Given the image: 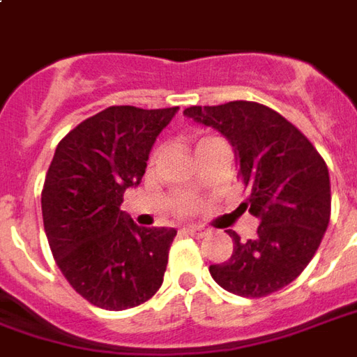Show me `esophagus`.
<instances>
[{
    "label": "esophagus",
    "mask_w": 357,
    "mask_h": 357,
    "mask_svg": "<svg viewBox=\"0 0 357 357\" xmlns=\"http://www.w3.org/2000/svg\"><path fill=\"white\" fill-rule=\"evenodd\" d=\"M187 236H193V238H204L208 230H204L203 226H189V228H183Z\"/></svg>",
    "instance_id": "obj_1"
}]
</instances>
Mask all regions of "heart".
Instances as JSON below:
<instances>
[{"instance_id":"obj_1","label":"heart","mask_w":357,"mask_h":357,"mask_svg":"<svg viewBox=\"0 0 357 357\" xmlns=\"http://www.w3.org/2000/svg\"><path fill=\"white\" fill-rule=\"evenodd\" d=\"M203 141H206V139H203ZM203 141H199V143H203ZM172 208H174V213L178 214H189L193 213V208H195V201L189 199V197H178L172 204Z\"/></svg>"}]
</instances>
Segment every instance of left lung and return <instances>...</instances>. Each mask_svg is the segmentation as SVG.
I'll return each instance as SVG.
<instances>
[{
	"label": "left lung",
	"instance_id": "1",
	"mask_svg": "<svg viewBox=\"0 0 357 357\" xmlns=\"http://www.w3.org/2000/svg\"><path fill=\"white\" fill-rule=\"evenodd\" d=\"M183 114L234 146L238 176L251 191L241 206L261 220L253 239L228 230L234 253L211 265V276L243 298L278 291L309 265L331 220L325 160L298 127L257 102L191 106Z\"/></svg>",
	"mask_w": 357,
	"mask_h": 357
}]
</instances>
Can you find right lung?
<instances>
[{
    "label": "right lung",
    "instance_id": "obj_1",
    "mask_svg": "<svg viewBox=\"0 0 357 357\" xmlns=\"http://www.w3.org/2000/svg\"><path fill=\"white\" fill-rule=\"evenodd\" d=\"M178 109L109 106L57 144L42 189L44 230L67 282L96 307H135L162 286L178 231L141 228L119 206Z\"/></svg>",
    "mask_w": 357,
    "mask_h": 357
}]
</instances>
